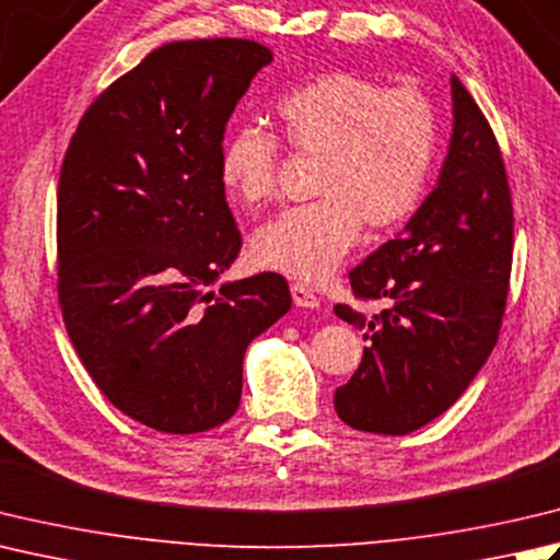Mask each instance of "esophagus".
I'll use <instances>...</instances> for the list:
<instances>
[{"mask_svg":"<svg viewBox=\"0 0 560 560\" xmlns=\"http://www.w3.org/2000/svg\"><path fill=\"white\" fill-rule=\"evenodd\" d=\"M291 299L295 305H299V308H317V305H320V299H317V295L308 287H303V283H293Z\"/></svg>","mask_w":560,"mask_h":560,"instance_id":"1","label":"esophagus"}]
</instances>
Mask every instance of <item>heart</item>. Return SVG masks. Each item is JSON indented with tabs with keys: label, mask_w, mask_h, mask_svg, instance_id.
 <instances>
[{
	"label": "heart",
	"mask_w": 560,
	"mask_h": 560,
	"mask_svg": "<svg viewBox=\"0 0 560 560\" xmlns=\"http://www.w3.org/2000/svg\"><path fill=\"white\" fill-rule=\"evenodd\" d=\"M277 118L291 150L317 158V199L261 223L252 255L261 267L320 281L357 243L361 221L388 230L418 208L434 164L436 114L412 86L330 72L283 96ZM277 136L245 124L225 140L221 179L237 201L259 206L277 189Z\"/></svg>",
	"instance_id": "1"
}]
</instances>
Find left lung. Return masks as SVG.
<instances>
[{
  "instance_id": "8db88e82",
  "label": "left lung",
  "mask_w": 560,
  "mask_h": 560,
  "mask_svg": "<svg viewBox=\"0 0 560 560\" xmlns=\"http://www.w3.org/2000/svg\"><path fill=\"white\" fill-rule=\"evenodd\" d=\"M454 130L432 194L396 240L349 271L366 315L337 303L364 330V357L335 410L361 432L408 434L462 398L498 342L512 271V196L488 118L452 74Z\"/></svg>"
}]
</instances>
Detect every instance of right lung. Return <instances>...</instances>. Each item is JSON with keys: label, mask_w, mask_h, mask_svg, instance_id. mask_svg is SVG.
<instances>
[{"label": "right lung", "mask_w": 560, "mask_h": 560, "mask_svg": "<svg viewBox=\"0 0 560 560\" xmlns=\"http://www.w3.org/2000/svg\"><path fill=\"white\" fill-rule=\"evenodd\" d=\"M273 60L245 38L174 40L86 108L58 184V299L116 408L167 434L230 420L247 345L287 315L273 271L223 283L243 237L225 201L228 118Z\"/></svg>", "instance_id": "right-lung-1"}]
</instances>
